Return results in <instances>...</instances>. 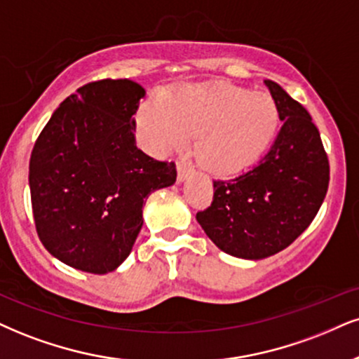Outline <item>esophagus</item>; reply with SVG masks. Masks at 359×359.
Returning a JSON list of instances; mask_svg holds the SVG:
<instances>
[{
  "mask_svg": "<svg viewBox=\"0 0 359 359\" xmlns=\"http://www.w3.org/2000/svg\"><path fill=\"white\" fill-rule=\"evenodd\" d=\"M176 170H178V181H184L188 176H191L193 172V168L184 161H180L178 165H176Z\"/></svg>",
  "mask_w": 359,
  "mask_h": 359,
  "instance_id": "esophagus-1",
  "label": "esophagus"
}]
</instances>
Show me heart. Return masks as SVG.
Listing matches in <instances>:
<instances>
[{
    "label": "heart",
    "mask_w": 359,
    "mask_h": 359,
    "mask_svg": "<svg viewBox=\"0 0 359 359\" xmlns=\"http://www.w3.org/2000/svg\"><path fill=\"white\" fill-rule=\"evenodd\" d=\"M280 113L271 96L231 85H184L144 103L136 114L141 144L168 153L194 136V151L208 170L233 175L266 153Z\"/></svg>",
    "instance_id": "1"
}]
</instances>
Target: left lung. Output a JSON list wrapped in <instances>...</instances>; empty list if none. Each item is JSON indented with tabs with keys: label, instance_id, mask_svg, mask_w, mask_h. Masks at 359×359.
Segmentation results:
<instances>
[{
	"label": "left lung",
	"instance_id": "obj_1",
	"mask_svg": "<svg viewBox=\"0 0 359 359\" xmlns=\"http://www.w3.org/2000/svg\"><path fill=\"white\" fill-rule=\"evenodd\" d=\"M283 126L258 165L213 181V203L198 223L224 253L263 259L280 253L315 219L328 191L330 163L318 128L298 101L264 79Z\"/></svg>",
	"mask_w": 359,
	"mask_h": 359
}]
</instances>
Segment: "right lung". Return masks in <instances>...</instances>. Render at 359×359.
Returning a JSON list of instances; mask_svg holds the SVG:
<instances>
[{
  "mask_svg": "<svg viewBox=\"0 0 359 359\" xmlns=\"http://www.w3.org/2000/svg\"><path fill=\"white\" fill-rule=\"evenodd\" d=\"M144 95L131 79L88 83L60 104L34 143V224L43 246L68 266L114 271L143 226L148 194L175 184V163L136 148L133 114Z\"/></svg>",
  "mask_w": 359,
  "mask_h": 359,
  "instance_id": "add662e5",
  "label": "right lung"
}]
</instances>
